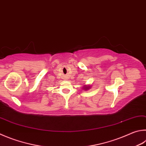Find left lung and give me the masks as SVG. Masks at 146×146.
<instances>
[{"mask_svg":"<svg viewBox=\"0 0 146 146\" xmlns=\"http://www.w3.org/2000/svg\"><path fill=\"white\" fill-rule=\"evenodd\" d=\"M89 86H88V89H89Z\"/></svg>","mask_w":146,"mask_h":146,"instance_id":"obj_1","label":"left lung"}]
</instances>
